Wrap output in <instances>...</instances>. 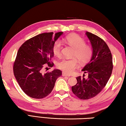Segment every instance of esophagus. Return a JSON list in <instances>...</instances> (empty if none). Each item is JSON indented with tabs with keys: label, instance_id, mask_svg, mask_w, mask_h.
I'll use <instances>...</instances> for the list:
<instances>
[{
	"label": "esophagus",
	"instance_id": "obj_1",
	"mask_svg": "<svg viewBox=\"0 0 126 126\" xmlns=\"http://www.w3.org/2000/svg\"><path fill=\"white\" fill-rule=\"evenodd\" d=\"M62 76H63V77H65V76H67V77H70V76H71L69 75V74H67V73H62Z\"/></svg>",
	"mask_w": 126,
	"mask_h": 126
}]
</instances>
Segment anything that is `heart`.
<instances>
[{
  "label": "heart",
  "instance_id": "1",
  "mask_svg": "<svg viewBox=\"0 0 126 126\" xmlns=\"http://www.w3.org/2000/svg\"><path fill=\"white\" fill-rule=\"evenodd\" d=\"M63 41L74 48V55L77 57L82 62H86L91 58L93 53L92 47L86 44L85 40L76 34L67 36ZM62 44L60 40L55 42L53 47V52L55 55L59 57L61 55ZM78 65V61L76 58H63L57 64L58 68L68 74L73 72Z\"/></svg>",
  "mask_w": 126,
  "mask_h": 126
}]
</instances>
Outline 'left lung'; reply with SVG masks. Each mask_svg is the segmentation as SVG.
Returning <instances> with one entry per match:
<instances>
[{"mask_svg":"<svg viewBox=\"0 0 126 126\" xmlns=\"http://www.w3.org/2000/svg\"><path fill=\"white\" fill-rule=\"evenodd\" d=\"M86 34L91 42L93 49L90 61L82 71L88 73V77H77V83L72 90L81 99L92 98L100 93L111 76L113 64L111 52L108 46L101 38L86 32Z\"/></svg>","mask_w":126,"mask_h":126,"instance_id":"1","label":"left lung"}]
</instances>
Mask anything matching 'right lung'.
Listing matches in <instances>:
<instances>
[{"instance_id":"obj_1","label":"right lung","mask_w":126,"mask_h":126,"mask_svg":"<svg viewBox=\"0 0 126 126\" xmlns=\"http://www.w3.org/2000/svg\"><path fill=\"white\" fill-rule=\"evenodd\" d=\"M63 32L38 34L23 43L17 53L14 63L15 77L23 91L30 97L41 99L47 96L54 88L57 79L62 72L55 69L44 73L45 64L52 67L53 47Z\"/></svg>"}]
</instances>
